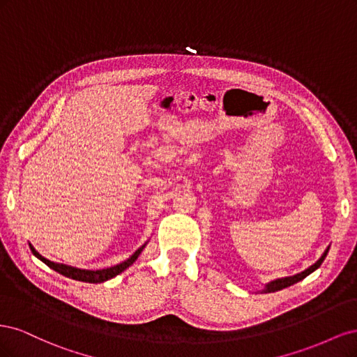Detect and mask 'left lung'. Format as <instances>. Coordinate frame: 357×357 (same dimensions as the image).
I'll list each match as a JSON object with an SVG mask.
<instances>
[{
    "label": "left lung",
    "instance_id": "left-lung-1",
    "mask_svg": "<svg viewBox=\"0 0 357 357\" xmlns=\"http://www.w3.org/2000/svg\"><path fill=\"white\" fill-rule=\"evenodd\" d=\"M328 252H329V247L326 248L325 252H323V255L320 256L319 261H317L316 264H312L310 268H307L305 271H302V273L295 274V275H291V277H283V278L273 280V282H269L268 284H265V287H264L262 291H264V294H271V291H277V290L286 289V287H289V286H291V284H295V283L301 282V280H304L307 275H310L311 273H314L316 269L323 264V261H325V257H326Z\"/></svg>",
    "mask_w": 357,
    "mask_h": 357
}]
</instances>
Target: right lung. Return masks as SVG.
Here are the masks:
<instances>
[{"mask_svg": "<svg viewBox=\"0 0 357 357\" xmlns=\"http://www.w3.org/2000/svg\"><path fill=\"white\" fill-rule=\"evenodd\" d=\"M146 244H147V243H144L142 247L138 248V250H135L134 255L129 256V257L126 259V261H123V262H121V264H117V265H114V266L105 268V269H96V271H92V269H82V268H75V266H71V265H66V264H59V262L49 261V259H46L45 256H41V255L36 250V247L32 245L31 243H29V247H31L32 253H34V256L38 257L41 262H45L49 268L55 269L56 273H59V274H62V275H66V277L73 278V280H77V282H84V283H104V282H107V280L114 278L116 275L123 273L126 268L131 266V265L137 261L138 256L142 255V252L144 250Z\"/></svg>", "mask_w": 357, "mask_h": 357, "instance_id": "1", "label": "right lung"}]
</instances>
